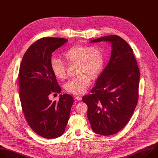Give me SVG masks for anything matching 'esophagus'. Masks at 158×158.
Instances as JSON below:
<instances>
[{"mask_svg":"<svg viewBox=\"0 0 158 158\" xmlns=\"http://www.w3.org/2000/svg\"><path fill=\"white\" fill-rule=\"evenodd\" d=\"M81 99H82V97L80 96H77L75 98V100L76 101H80V100H81Z\"/></svg>","mask_w":158,"mask_h":158,"instance_id":"34e87169","label":"esophagus"}]
</instances>
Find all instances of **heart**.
<instances>
[{"label":"heart","instance_id":"obj_1","mask_svg":"<svg viewBox=\"0 0 158 158\" xmlns=\"http://www.w3.org/2000/svg\"><path fill=\"white\" fill-rule=\"evenodd\" d=\"M63 56L69 63H77V73H80L65 83L66 90L75 94L84 93L91 81L89 75L96 78L103 70L105 61L103 50L97 45H75L65 50ZM50 64L52 70L57 78L62 80L66 77L64 61L54 57L52 58Z\"/></svg>","mask_w":158,"mask_h":158}]
</instances>
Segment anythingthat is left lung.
Masks as SVG:
<instances>
[{
    "instance_id": "obj_1",
    "label": "left lung",
    "mask_w": 158,
    "mask_h": 158,
    "mask_svg": "<svg viewBox=\"0 0 158 158\" xmlns=\"http://www.w3.org/2000/svg\"><path fill=\"white\" fill-rule=\"evenodd\" d=\"M108 42L111 54L91 94L83 97L92 130L110 136L122 130L131 118L138 100L140 73L133 50L120 37L107 35L91 43Z\"/></svg>"
}]
</instances>
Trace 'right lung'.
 Here are the masks:
<instances>
[{"instance_id":"right-lung-1","label":"right lung","mask_w":158,"mask_h":158,"mask_svg":"<svg viewBox=\"0 0 158 158\" xmlns=\"http://www.w3.org/2000/svg\"><path fill=\"white\" fill-rule=\"evenodd\" d=\"M67 39L45 37L31 45L25 53L19 73L20 99L26 120L39 136L53 139L61 136L70 118L73 98L60 94L59 101L50 94L60 93V86L51 69L52 53Z\"/></svg>"}]
</instances>
